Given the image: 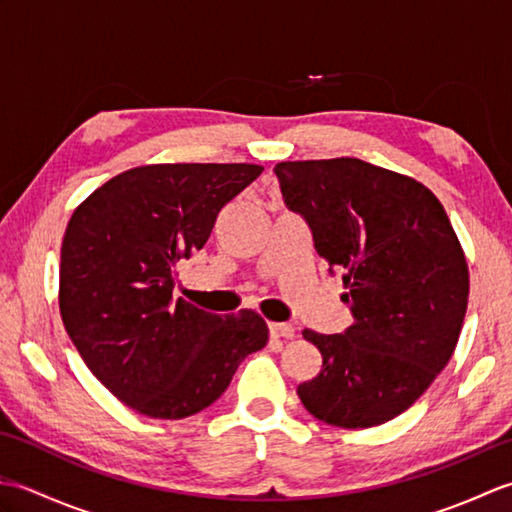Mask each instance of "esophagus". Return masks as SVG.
<instances>
[{
	"label": "esophagus",
	"instance_id": "1",
	"mask_svg": "<svg viewBox=\"0 0 512 512\" xmlns=\"http://www.w3.org/2000/svg\"><path fill=\"white\" fill-rule=\"evenodd\" d=\"M268 330L273 339H292L295 336V328L290 323H270Z\"/></svg>",
	"mask_w": 512,
	"mask_h": 512
}]
</instances>
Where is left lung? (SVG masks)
<instances>
[{
    "label": "left lung",
    "instance_id": "obj_1",
    "mask_svg": "<svg viewBox=\"0 0 512 512\" xmlns=\"http://www.w3.org/2000/svg\"><path fill=\"white\" fill-rule=\"evenodd\" d=\"M288 209L347 288L343 334L303 330L321 372L297 387L314 418L367 429L409 409L458 345L469 266L440 200L422 182L358 158L279 162Z\"/></svg>",
    "mask_w": 512,
    "mask_h": 512
}]
</instances>
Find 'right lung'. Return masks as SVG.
<instances>
[{
    "label": "right lung",
    "mask_w": 512,
    "mask_h": 512,
    "mask_svg": "<svg viewBox=\"0 0 512 512\" xmlns=\"http://www.w3.org/2000/svg\"><path fill=\"white\" fill-rule=\"evenodd\" d=\"M262 165L173 162L118 173L76 206L61 244L59 310L90 372L149 418L180 420L224 394L262 350L253 310L204 312L173 301V264L209 239L217 213Z\"/></svg>",
    "instance_id": "right-lung-1"
}]
</instances>
